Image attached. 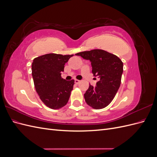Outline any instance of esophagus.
Segmentation results:
<instances>
[{"instance_id": "esophagus-1", "label": "esophagus", "mask_w": 157, "mask_h": 157, "mask_svg": "<svg viewBox=\"0 0 157 157\" xmlns=\"http://www.w3.org/2000/svg\"><path fill=\"white\" fill-rule=\"evenodd\" d=\"M75 82L77 84H79L80 82V80H77V79H75Z\"/></svg>"}]
</instances>
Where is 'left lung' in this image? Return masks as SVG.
Wrapping results in <instances>:
<instances>
[{"label": "left lung", "instance_id": "obj_1", "mask_svg": "<svg viewBox=\"0 0 157 157\" xmlns=\"http://www.w3.org/2000/svg\"><path fill=\"white\" fill-rule=\"evenodd\" d=\"M76 55L90 60L94 76L99 78L96 87L89 84L84 94L85 101L95 109L106 107L113 101L121 86L122 61L116 55L99 49L81 52Z\"/></svg>", "mask_w": 157, "mask_h": 157}]
</instances>
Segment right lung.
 <instances>
[{"label":"right lung","instance_id":"right-lung-1","mask_svg":"<svg viewBox=\"0 0 157 157\" xmlns=\"http://www.w3.org/2000/svg\"><path fill=\"white\" fill-rule=\"evenodd\" d=\"M72 55L47 54L35 58L32 63V76L36 93L41 101L52 109L67 103L75 80L61 78V72Z\"/></svg>","mask_w":157,"mask_h":157}]
</instances>
